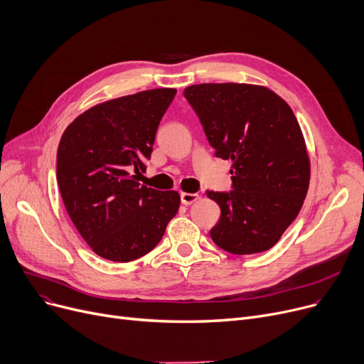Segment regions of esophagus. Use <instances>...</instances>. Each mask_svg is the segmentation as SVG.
<instances>
[{
	"label": "esophagus",
	"instance_id": "34e87169",
	"mask_svg": "<svg viewBox=\"0 0 364 364\" xmlns=\"http://www.w3.org/2000/svg\"><path fill=\"white\" fill-rule=\"evenodd\" d=\"M197 200H198V194H189V193H182V194H181V201H182V204H185V205L193 204V203H196Z\"/></svg>",
	"mask_w": 364,
	"mask_h": 364
}]
</instances>
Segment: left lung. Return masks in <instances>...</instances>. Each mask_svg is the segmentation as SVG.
<instances>
[{
  "label": "left lung",
  "instance_id": "left-lung-1",
  "mask_svg": "<svg viewBox=\"0 0 364 364\" xmlns=\"http://www.w3.org/2000/svg\"><path fill=\"white\" fill-rule=\"evenodd\" d=\"M183 96L216 157L232 161V191L205 193L220 207L212 240L232 255L269 250L308 193L309 157L295 114L262 85L196 84Z\"/></svg>",
  "mask_w": 364,
  "mask_h": 364
}]
</instances>
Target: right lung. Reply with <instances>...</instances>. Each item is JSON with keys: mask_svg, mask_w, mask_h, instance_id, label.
<instances>
[{"mask_svg": "<svg viewBox=\"0 0 364 364\" xmlns=\"http://www.w3.org/2000/svg\"><path fill=\"white\" fill-rule=\"evenodd\" d=\"M175 89L129 95L87 109L66 127L56 178L66 212L92 250L130 262L160 243L178 213L176 191L137 182L151 159L160 121Z\"/></svg>", "mask_w": 364, "mask_h": 364, "instance_id": "obj_1", "label": "right lung"}]
</instances>
